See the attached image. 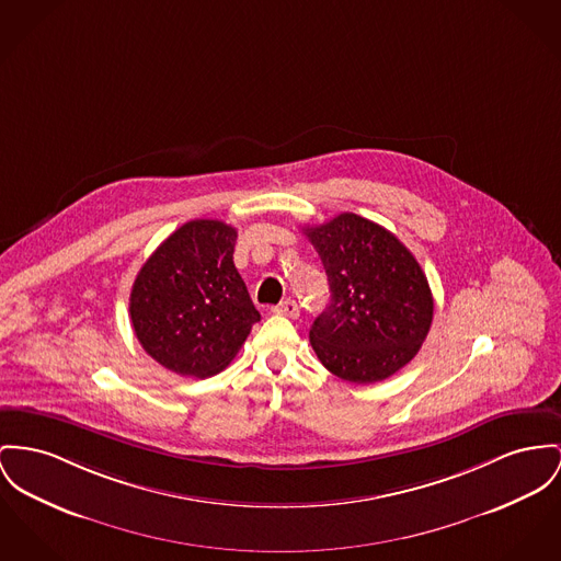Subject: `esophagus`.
Returning a JSON list of instances; mask_svg holds the SVG:
<instances>
[{
	"label": "esophagus",
	"mask_w": 561,
	"mask_h": 561,
	"mask_svg": "<svg viewBox=\"0 0 561 561\" xmlns=\"http://www.w3.org/2000/svg\"><path fill=\"white\" fill-rule=\"evenodd\" d=\"M272 312H274V314H283V317L296 319V317H299V306L294 299H285V301H280L278 306H274Z\"/></svg>",
	"instance_id": "esophagus-1"
}]
</instances>
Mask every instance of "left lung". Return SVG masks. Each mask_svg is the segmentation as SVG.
Instances as JSON below:
<instances>
[{
  "instance_id": "left-lung-1",
  "label": "left lung",
  "mask_w": 561,
  "mask_h": 561,
  "mask_svg": "<svg viewBox=\"0 0 561 561\" xmlns=\"http://www.w3.org/2000/svg\"><path fill=\"white\" fill-rule=\"evenodd\" d=\"M304 233L330 283V304L310 328L319 362L357 385L402 370L434 317L432 289L414 255L389 229L353 213Z\"/></svg>"
}]
</instances>
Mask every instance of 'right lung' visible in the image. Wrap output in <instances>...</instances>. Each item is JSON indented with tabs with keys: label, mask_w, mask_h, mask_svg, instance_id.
<instances>
[{
	"label": "right lung",
	"mask_w": 561,
	"mask_h": 561,
	"mask_svg": "<svg viewBox=\"0 0 561 561\" xmlns=\"http://www.w3.org/2000/svg\"><path fill=\"white\" fill-rule=\"evenodd\" d=\"M236 227L195 219L165 238L140 267L129 317L150 357L206 378L236 357L262 317L233 265Z\"/></svg>",
	"instance_id": "obj_1"
}]
</instances>
